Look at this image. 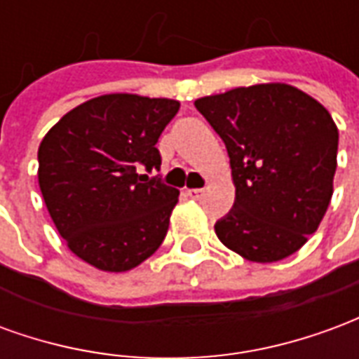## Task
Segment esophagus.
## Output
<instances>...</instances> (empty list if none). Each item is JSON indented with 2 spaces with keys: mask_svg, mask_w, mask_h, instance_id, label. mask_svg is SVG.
<instances>
[{
  "mask_svg": "<svg viewBox=\"0 0 359 359\" xmlns=\"http://www.w3.org/2000/svg\"><path fill=\"white\" fill-rule=\"evenodd\" d=\"M187 194L192 198V200H200L203 196V190L202 188H190V190H187Z\"/></svg>",
  "mask_w": 359,
  "mask_h": 359,
  "instance_id": "esophagus-1",
  "label": "esophagus"
}]
</instances>
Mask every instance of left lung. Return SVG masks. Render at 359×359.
Instances as JSON below:
<instances>
[{"label": "left lung", "mask_w": 359, "mask_h": 359, "mask_svg": "<svg viewBox=\"0 0 359 359\" xmlns=\"http://www.w3.org/2000/svg\"><path fill=\"white\" fill-rule=\"evenodd\" d=\"M194 105L225 142L236 187L233 210L215 223L219 241L257 264L292 256L331 202L339 149L331 113L278 82Z\"/></svg>", "instance_id": "1"}]
</instances>
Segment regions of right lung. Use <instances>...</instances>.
Instances as JSON below:
<instances>
[{
    "instance_id": "add662e5",
    "label": "right lung",
    "mask_w": 359,
    "mask_h": 359,
    "mask_svg": "<svg viewBox=\"0 0 359 359\" xmlns=\"http://www.w3.org/2000/svg\"><path fill=\"white\" fill-rule=\"evenodd\" d=\"M180 103L107 94L84 102L43 136L38 182L73 254L121 273L156 252L179 190L142 172L159 171V136Z\"/></svg>"
}]
</instances>
